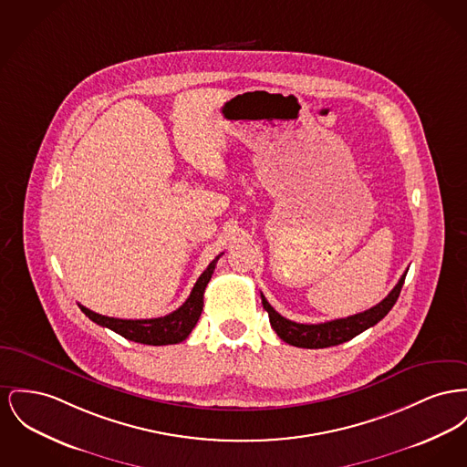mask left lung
<instances>
[{"label":"left lung","mask_w":467,"mask_h":467,"mask_svg":"<svg viewBox=\"0 0 467 467\" xmlns=\"http://www.w3.org/2000/svg\"><path fill=\"white\" fill-rule=\"evenodd\" d=\"M406 275L400 276V280L397 282V285L391 289V293L384 298L383 302L378 303L376 306L359 312L355 316L344 317V319H335L328 323H319V325H302V323H295L289 321L285 317H282L274 306L268 303V300L263 296L261 293V302L265 310L270 316V325L276 331V335L296 348H305V349H323V348H331V346H338L342 342H348L351 338H355L361 331H365L374 325H378L384 316L391 310V306L397 302L400 289L404 285Z\"/></svg>","instance_id":"8db88e82"}]
</instances>
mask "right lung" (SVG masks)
Wrapping results in <instances>:
<instances>
[{
	"instance_id": "add662e5",
	"label": "right lung",
	"mask_w": 467,
	"mask_h": 467,
	"mask_svg": "<svg viewBox=\"0 0 467 467\" xmlns=\"http://www.w3.org/2000/svg\"><path fill=\"white\" fill-rule=\"evenodd\" d=\"M222 255V254H220ZM217 255L208 268L201 274L197 278L195 285H193L191 296L187 298V302L183 303L180 308H176L174 312L167 314L164 317H155V319H118V317H108L102 314H97L89 308H86L83 305H79V308L84 314L97 325L104 327V328L112 329L118 335L139 342V344H148V346H167V344H178L183 342L193 327L197 325L201 312H202V296H204V289L213 275V270L217 266V261L220 259Z\"/></svg>"
}]
</instances>
